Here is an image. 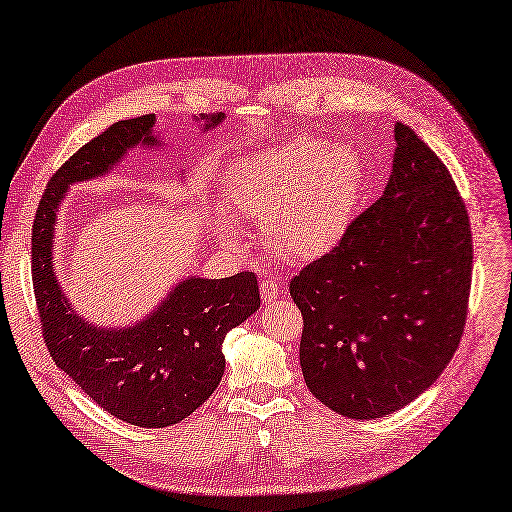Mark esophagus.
<instances>
[{
    "instance_id": "obj_1",
    "label": "esophagus",
    "mask_w": 512,
    "mask_h": 512,
    "mask_svg": "<svg viewBox=\"0 0 512 512\" xmlns=\"http://www.w3.org/2000/svg\"><path fill=\"white\" fill-rule=\"evenodd\" d=\"M260 295H263L265 304L273 302V299H278V295H280V284L271 278H263L260 280Z\"/></svg>"
}]
</instances>
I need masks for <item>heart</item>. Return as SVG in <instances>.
Instances as JSON below:
<instances>
[{
    "label": "heart",
    "instance_id": "obj_1",
    "mask_svg": "<svg viewBox=\"0 0 512 512\" xmlns=\"http://www.w3.org/2000/svg\"><path fill=\"white\" fill-rule=\"evenodd\" d=\"M363 191V162L347 145L295 139L234 162L226 176L228 206L265 219L269 245L289 263H308L339 245ZM223 234L236 236L228 215Z\"/></svg>",
    "mask_w": 512,
    "mask_h": 512
}]
</instances>
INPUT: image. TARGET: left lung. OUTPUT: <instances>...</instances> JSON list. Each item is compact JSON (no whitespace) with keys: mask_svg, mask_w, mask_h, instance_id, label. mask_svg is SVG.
Returning <instances> with one entry per match:
<instances>
[{"mask_svg":"<svg viewBox=\"0 0 512 512\" xmlns=\"http://www.w3.org/2000/svg\"><path fill=\"white\" fill-rule=\"evenodd\" d=\"M391 178L334 249L291 278L299 365L321 404L376 419L410 404L458 350L471 291V226L450 171L397 123Z\"/></svg>","mask_w":512,"mask_h":512,"instance_id":"left-lung-1","label":"left lung"}]
</instances>
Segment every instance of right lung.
I'll list each match as a JSON object with an SVG mask.
<instances>
[{
    "instance_id": "obj_1",
    "label": "right lung",
    "mask_w": 512,
    "mask_h": 512,
    "mask_svg": "<svg viewBox=\"0 0 512 512\" xmlns=\"http://www.w3.org/2000/svg\"><path fill=\"white\" fill-rule=\"evenodd\" d=\"M215 128L223 115L204 117ZM154 115L112 123L62 165L41 197L32 228V282L43 339L54 363L106 413L132 426L167 428L215 393L226 334L260 306L252 271L230 278H186L152 315L130 328H97L73 313L54 276V228L62 193L106 173L154 139Z\"/></svg>"
}]
</instances>
